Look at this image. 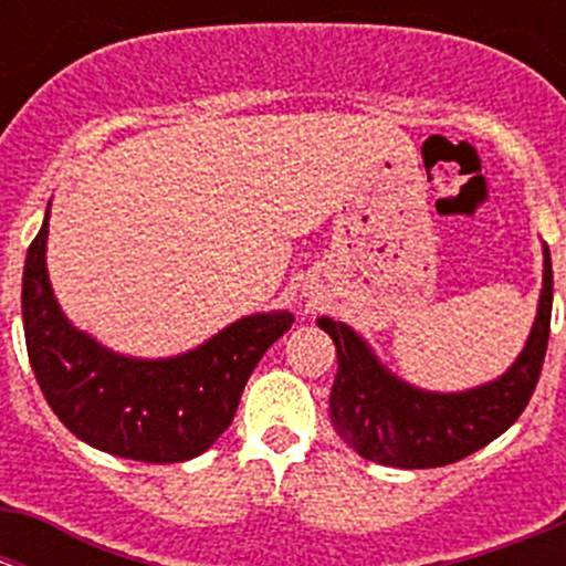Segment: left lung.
<instances>
[{
  "instance_id": "left-lung-1",
  "label": "left lung",
  "mask_w": 566,
  "mask_h": 566,
  "mask_svg": "<svg viewBox=\"0 0 566 566\" xmlns=\"http://www.w3.org/2000/svg\"><path fill=\"white\" fill-rule=\"evenodd\" d=\"M542 271L539 310L517 361L493 384L458 394L416 389L389 373L373 347L345 323L319 317L336 345L331 424L364 460L394 468H441L479 452L510 430L539 380L551 336V251Z\"/></svg>"
}]
</instances>
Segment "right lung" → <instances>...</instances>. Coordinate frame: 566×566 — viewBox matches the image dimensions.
Returning <instances> with one entry per match:
<instances>
[{"mask_svg": "<svg viewBox=\"0 0 566 566\" xmlns=\"http://www.w3.org/2000/svg\"><path fill=\"white\" fill-rule=\"evenodd\" d=\"M49 210L27 251L21 315L45 402L76 438L139 462H186L232 424L262 353L290 331V312L249 315L175 358L119 356L62 315L45 271Z\"/></svg>", "mask_w": 566, "mask_h": 566, "instance_id": "add662e5", "label": "right lung"}]
</instances>
